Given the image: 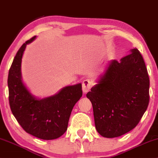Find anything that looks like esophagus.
I'll return each mask as SVG.
<instances>
[{"label": "esophagus", "instance_id": "34e87169", "mask_svg": "<svg viewBox=\"0 0 158 158\" xmlns=\"http://www.w3.org/2000/svg\"><path fill=\"white\" fill-rule=\"evenodd\" d=\"M93 86V84H92V81L88 79H86L83 81L82 82V90L85 93H87Z\"/></svg>", "mask_w": 158, "mask_h": 158}]
</instances>
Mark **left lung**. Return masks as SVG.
Here are the masks:
<instances>
[{
  "instance_id": "1",
  "label": "left lung",
  "mask_w": 158,
  "mask_h": 158,
  "mask_svg": "<svg viewBox=\"0 0 158 158\" xmlns=\"http://www.w3.org/2000/svg\"><path fill=\"white\" fill-rule=\"evenodd\" d=\"M119 61L112 60L87 94L93 104L95 128L101 135L115 138L133 130L149 105V79L136 48Z\"/></svg>"
}]
</instances>
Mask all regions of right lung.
<instances>
[{
	"mask_svg": "<svg viewBox=\"0 0 158 158\" xmlns=\"http://www.w3.org/2000/svg\"><path fill=\"white\" fill-rule=\"evenodd\" d=\"M35 38L22 45L9 69V105L13 115L26 132L44 140H52L66 131L73 108L82 96L81 84L66 86L55 95L42 99L32 95L22 79L21 63L26 46Z\"/></svg>",
	"mask_w": 158,
	"mask_h": 158,
	"instance_id": "add662e5",
	"label": "right lung"
}]
</instances>
